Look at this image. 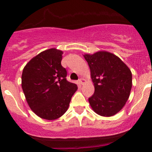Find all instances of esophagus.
I'll list each match as a JSON object with an SVG mask.
<instances>
[{
  "label": "esophagus",
  "mask_w": 152,
  "mask_h": 152,
  "mask_svg": "<svg viewBox=\"0 0 152 152\" xmlns=\"http://www.w3.org/2000/svg\"><path fill=\"white\" fill-rule=\"evenodd\" d=\"M79 84H81V85H83V84L85 82V80L83 79V78H81V79H79Z\"/></svg>",
  "instance_id": "1"
}]
</instances>
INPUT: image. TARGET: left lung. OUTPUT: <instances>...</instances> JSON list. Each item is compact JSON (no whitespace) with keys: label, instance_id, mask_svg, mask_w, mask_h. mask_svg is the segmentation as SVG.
<instances>
[{"label":"left lung","instance_id":"left-lung-1","mask_svg":"<svg viewBox=\"0 0 152 152\" xmlns=\"http://www.w3.org/2000/svg\"><path fill=\"white\" fill-rule=\"evenodd\" d=\"M84 57L90 69L95 93L89 103L98 115L110 117L121 110L129 97L132 86L130 69L113 53L98 51Z\"/></svg>","mask_w":152,"mask_h":152}]
</instances>
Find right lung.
Masks as SVG:
<instances>
[{
  "instance_id": "add662e5",
  "label": "right lung",
  "mask_w": 152,
  "mask_h": 152,
  "mask_svg": "<svg viewBox=\"0 0 152 152\" xmlns=\"http://www.w3.org/2000/svg\"><path fill=\"white\" fill-rule=\"evenodd\" d=\"M63 52L50 48L41 52L24 67L22 89L32 111L41 118L55 120L63 115L77 90L67 81L66 69L61 65Z\"/></svg>"
}]
</instances>
